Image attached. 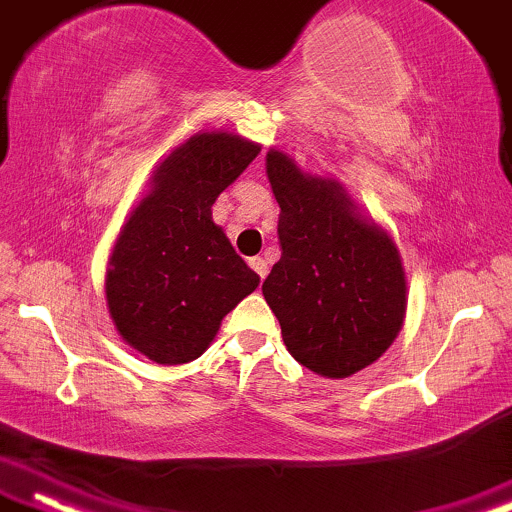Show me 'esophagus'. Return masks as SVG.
Instances as JSON below:
<instances>
[{"label":"esophagus","instance_id":"obj_1","mask_svg":"<svg viewBox=\"0 0 512 512\" xmlns=\"http://www.w3.org/2000/svg\"><path fill=\"white\" fill-rule=\"evenodd\" d=\"M249 266L256 270V275L261 277V280H263V277L268 275V261H266V258H261V256H256V258H249Z\"/></svg>","mask_w":512,"mask_h":512}]
</instances>
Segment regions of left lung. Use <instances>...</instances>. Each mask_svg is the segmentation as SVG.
<instances>
[{
    "mask_svg": "<svg viewBox=\"0 0 512 512\" xmlns=\"http://www.w3.org/2000/svg\"><path fill=\"white\" fill-rule=\"evenodd\" d=\"M266 170L280 204L282 256L263 296L287 351L320 377L356 375L394 344L406 320L399 249L339 180L304 173L277 149Z\"/></svg>",
    "mask_w": 512,
    "mask_h": 512,
    "instance_id": "1",
    "label": "left lung"
}]
</instances>
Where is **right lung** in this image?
<instances>
[{"label":"right lung","instance_id":"1","mask_svg":"<svg viewBox=\"0 0 512 512\" xmlns=\"http://www.w3.org/2000/svg\"><path fill=\"white\" fill-rule=\"evenodd\" d=\"M258 151L235 132H197L159 163L125 220L106 268V306L123 342L149 361L199 358L261 282L211 213Z\"/></svg>","mask_w":512,"mask_h":512}]
</instances>
